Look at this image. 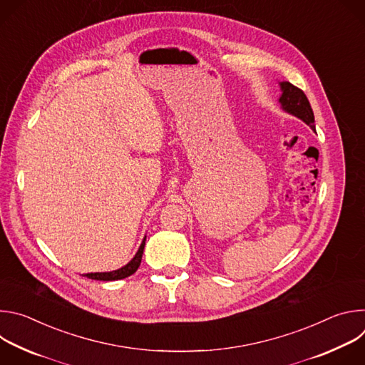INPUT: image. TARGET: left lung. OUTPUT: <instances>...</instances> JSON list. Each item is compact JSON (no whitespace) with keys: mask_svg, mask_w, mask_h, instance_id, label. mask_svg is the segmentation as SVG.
<instances>
[{"mask_svg":"<svg viewBox=\"0 0 365 365\" xmlns=\"http://www.w3.org/2000/svg\"><path fill=\"white\" fill-rule=\"evenodd\" d=\"M280 86H282V96L279 101L282 103L283 110L303 120L307 125H310L312 130H315L314 111H312L309 99L304 95V92L300 88L292 85L290 82H282Z\"/></svg>","mask_w":365,"mask_h":365,"instance_id":"obj_1","label":"left lung"}]
</instances>
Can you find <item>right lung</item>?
<instances>
[{
  "label": "right lung",
  "mask_w": 365,
  "mask_h": 365,
  "mask_svg": "<svg viewBox=\"0 0 365 365\" xmlns=\"http://www.w3.org/2000/svg\"><path fill=\"white\" fill-rule=\"evenodd\" d=\"M144 245H145V238L143 240L137 254L134 255V258L131 259V262L115 270V272H110V273H88L85 274V277L88 279H92V280H102V282H113V280H121V279H125L131 274H134L137 272V269L140 267V263H141V257H143V251H144Z\"/></svg>",
  "instance_id": "1"
}]
</instances>
